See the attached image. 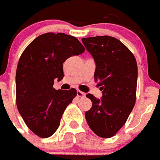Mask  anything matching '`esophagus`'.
<instances>
[{
    "instance_id": "esophagus-1",
    "label": "esophagus",
    "mask_w": 160,
    "mask_h": 160,
    "mask_svg": "<svg viewBox=\"0 0 160 160\" xmlns=\"http://www.w3.org/2000/svg\"><path fill=\"white\" fill-rule=\"evenodd\" d=\"M85 96V93L83 92H81V91L78 90L77 91V97H79V98H84V97Z\"/></svg>"
}]
</instances>
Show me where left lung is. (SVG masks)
Here are the masks:
<instances>
[{
	"label": "left lung",
	"mask_w": 160,
	"mask_h": 160,
	"mask_svg": "<svg viewBox=\"0 0 160 160\" xmlns=\"http://www.w3.org/2000/svg\"><path fill=\"white\" fill-rule=\"evenodd\" d=\"M82 42L94 58V79L102 91V99L86 95L92 101V107L85 112V119L96 135L110 138L124 125L136 102V58L115 37H88L82 38Z\"/></svg>",
	"instance_id": "obj_1"
}]
</instances>
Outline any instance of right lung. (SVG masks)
<instances>
[{"label": "right lung", "mask_w": 160, "mask_h": 160, "mask_svg": "<svg viewBox=\"0 0 160 160\" xmlns=\"http://www.w3.org/2000/svg\"><path fill=\"white\" fill-rule=\"evenodd\" d=\"M75 37L48 32L24 49L16 71V104L28 128L41 138H49L60 125L64 111L77 95L76 88L56 90L55 79L64 76L63 62L84 52Z\"/></svg>", "instance_id": "obj_1"}]
</instances>
